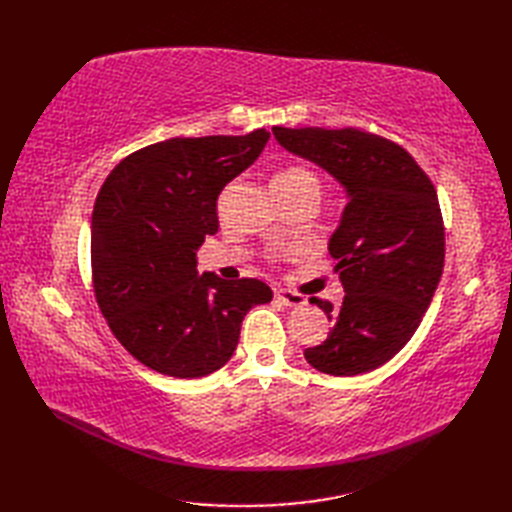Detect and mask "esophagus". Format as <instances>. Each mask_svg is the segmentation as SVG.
<instances>
[{
    "mask_svg": "<svg viewBox=\"0 0 512 512\" xmlns=\"http://www.w3.org/2000/svg\"><path fill=\"white\" fill-rule=\"evenodd\" d=\"M275 299H277L279 303H284V306H288V308H301L303 303H306V297L299 295V292L286 290V288L275 290Z\"/></svg>",
    "mask_w": 512,
    "mask_h": 512,
    "instance_id": "34e87169",
    "label": "esophagus"
}]
</instances>
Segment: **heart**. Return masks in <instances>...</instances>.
I'll return each mask as SVG.
<instances>
[{
	"mask_svg": "<svg viewBox=\"0 0 512 512\" xmlns=\"http://www.w3.org/2000/svg\"><path fill=\"white\" fill-rule=\"evenodd\" d=\"M273 191L279 200L295 198V195H321V182L306 167H286L273 178Z\"/></svg>",
	"mask_w": 512,
	"mask_h": 512,
	"instance_id": "1",
	"label": "heart"
}]
</instances>
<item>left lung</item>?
Segmentation results:
<instances>
[{
    "label": "left lung",
    "mask_w": 512,
    "mask_h": 512,
    "mask_svg": "<svg viewBox=\"0 0 512 512\" xmlns=\"http://www.w3.org/2000/svg\"><path fill=\"white\" fill-rule=\"evenodd\" d=\"M277 143L341 182L347 204L330 237L341 308L310 303L332 330L306 361L330 376L385 365L418 330L444 268V224L427 173L400 145L361 129L273 127Z\"/></svg>",
    "instance_id": "left-lung-1"
}]
</instances>
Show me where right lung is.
Instances as JSON below:
<instances>
[{"instance_id": "obj_1", "label": "right lung", "mask_w": 512, "mask_h": 512, "mask_svg": "<svg viewBox=\"0 0 512 512\" xmlns=\"http://www.w3.org/2000/svg\"><path fill=\"white\" fill-rule=\"evenodd\" d=\"M270 132L169 138L118 162L92 213L96 303L136 361L176 378L233 356L246 312L273 299L264 281L198 275L217 195L262 154Z\"/></svg>"}]
</instances>
